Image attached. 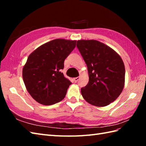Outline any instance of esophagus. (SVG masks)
<instances>
[{
  "label": "esophagus",
  "mask_w": 146,
  "mask_h": 146,
  "mask_svg": "<svg viewBox=\"0 0 146 146\" xmlns=\"http://www.w3.org/2000/svg\"><path fill=\"white\" fill-rule=\"evenodd\" d=\"M79 79H80V77H76V78H73V80L75 82H77L79 80Z\"/></svg>",
  "instance_id": "34e87169"
}]
</instances>
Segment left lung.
Listing matches in <instances>:
<instances>
[{
  "label": "left lung",
  "instance_id": "1",
  "mask_svg": "<svg viewBox=\"0 0 146 146\" xmlns=\"http://www.w3.org/2000/svg\"><path fill=\"white\" fill-rule=\"evenodd\" d=\"M88 68L89 81L81 89L83 98L91 105L105 107L115 101L125 84V66L113 49L97 40L76 43Z\"/></svg>",
  "mask_w": 146,
  "mask_h": 146
}]
</instances>
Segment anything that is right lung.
<instances>
[{"label":"right lung","mask_w":146,"mask_h":146,"mask_svg":"<svg viewBox=\"0 0 146 146\" xmlns=\"http://www.w3.org/2000/svg\"><path fill=\"white\" fill-rule=\"evenodd\" d=\"M76 42L56 39L40 46L28 56L23 70V80L27 92L38 103L51 105L64 98L71 82L61 70Z\"/></svg>","instance_id":"1"}]
</instances>
